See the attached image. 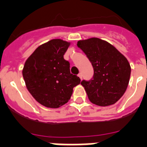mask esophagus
<instances>
[{
	"label": "esophagus",
	"instance_id": "obj_1",
	"mask_svg": "<svg viewBox=\"0 0 147 147\" xmlns=\"http://www.w3.org/2000/svg\"><path fill=\"white\" fill-rule=\"evenodd\" d=\"M78 76L80 78V79H82V73H79L78 75Z\"/></svg>",
	"mask_w": 147,
	"mask_h": 147
}]
</instances>
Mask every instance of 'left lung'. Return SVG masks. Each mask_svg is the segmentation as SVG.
<instances>
[{
    "mask_svg": "<svg viewBox=\"0 0 147 147\" xmlns=\"http://www.w3.org/2000/svg\"><path fill=\"white\" fill-rule=\"evenodd\" d=\"M79 49L91 61L93 78L82 82L91 102L99 106L113 105L123 96L130 78L128 60L115 47L98 38L79 40Z\"/></svg>",
    "mask_w": 147,
    "mask_h": 147,
    "instance_id": "left-lung-1",
    "label": "left lung"
}]
</instances>
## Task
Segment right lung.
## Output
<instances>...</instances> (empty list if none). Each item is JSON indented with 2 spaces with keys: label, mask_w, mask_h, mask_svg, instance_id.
Returning <instances> with one entry per match:
<instances>
[{
  "label": "right lung",
  "mask_w": 147,
  "mask_h": 147,
  "mask_svg": "<svg viewBox=\"0 0 147 147\" xmlns=\"http://www.w3.org/2000/svg\"><path fill=\"white\" fill-rule=\"evenodd\" d=\"M71 43L52 39L41 45L29 56L22 70L28 92L48 108L57 109L67 103L80 78L70 72L64 55Z\"/></svg>",
  "instance_id": "obj_1"
}]
</instances>
